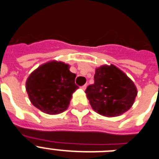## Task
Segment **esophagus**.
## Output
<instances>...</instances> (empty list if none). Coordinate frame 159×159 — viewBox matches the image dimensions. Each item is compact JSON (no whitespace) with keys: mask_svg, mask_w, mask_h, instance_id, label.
I'll list each match as a JSON object with an SVG mask.
<instances>
[{"mask_svg":"<svg viewBox=\"0 0 159 159\" xmlns=\"http://www.w3.org/2000/svg\"><path fill=\"white\" fill-rule=\"evenodd\" d=\"M87 88V84H84V85H83V86H81V89L83 90H85Z\"/></svg>","mask_w":159,"mask_h":159,"instance_id":"obj_1","label":"esophagus"}]
</instances>
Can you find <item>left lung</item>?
<instances>
[{"label":"left lung","instance_id":"left-lung-1","mask_svg":"<svg viewBox=\"0 0 159 159\" xmlns=\"http://www.w3.org/2000/svg\"><path fill=\"white\" fill-rule=\"evenodd\" d=\"M94 80L85 92L92 109L97 113L115 117L131 107L137 89L131 80L118 67L112 64L98 67Z\"/></svg>","mask_w":159,"mask_h":159}]
</instances>
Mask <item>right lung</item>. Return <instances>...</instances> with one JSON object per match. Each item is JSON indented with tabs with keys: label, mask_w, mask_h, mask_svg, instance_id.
<instances>
[{
	"label": "right lung",
	"mask_w": 159,
	"mask_h": 159,
	"mask_svg": "<svg viewBox=\"0 0 159 159\" xmlns=\"http://www.w3.org/2000/svg\"><path fill=\"white\" fill-rule=\"evenodd\" d=\"M75 76L64 63L52 61L43 64L27 80L29 99L44 113H61L67 109L72 93L79 88L75 84Z\"/></svg>",
	"instance_id": "1"
}]
</instances>
